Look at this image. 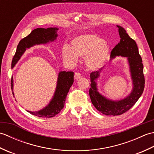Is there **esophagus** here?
Returning <instances> with one entry per match:
<instances>
[{
  "label": "esophagus",
  "instance_id": "34e87169",
  "mask_svg": "<svg viewBox=\"0 0 154 154\" xmlns=\"http://www.w3.org/2000/svg\"><path fill=\"white\" fill-rule=\"evenodd\" d=\"M80 78H81V75L79 73H78V72H77V73H75V79L76 80H78Z\"/></svg>",
  "mask_w": 154,
  "mask_h": 154
}]
</instances>
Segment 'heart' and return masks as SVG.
Wrapping results in <instances>:
<instances>
[{"label":"heart","instance_id":"1","mask_svg":"<svg viewBox=\"0 0 154 154\" xmlns=\"http://www.w3.org/2000/svg\"><path fill=\"white\" fill-rule=\"evenodd\" d=\"M65 60L74 63L78 56L85 57V62L91 70L102 67L110 54V45L103 38L94 34H83L75 37L71 47L64 45L61 50Z\"/></svg>","mask_w":154,"mask_h":154}]
</instances>
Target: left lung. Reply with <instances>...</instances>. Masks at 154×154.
<instances>
[{
    "label": "left lung",
    "mask_w": 154,
    "mask_h": 154,
    "mask_svg": "<svg viewBox=\"0 0 154 154\" xmlns=\"http://www.w3.org/2000/svg\"><path fill=\"white\" fill-rule=\"evenodd\" d=\"M116 26L119 28L120 40L111 51L110 60L117 56L127 58L133 85L131 92L126 97L120 100L108 99L99 92L97 87V80L100 77L103 69L90 74L89 96L91 102L97 110L110 116L120 115L132 107L141 97L145 84L142 60L139 54L136 42L129 36L124 28L120 26Z\"/></svg>",
    "instance_id": "1"
}]
</instances>
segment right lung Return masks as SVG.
I'll return each mask as SVG.
<instances>
[{
	"label": "right lung",
	"instance_id": "obj_1",
	"mask_svg": "<svg viewBox=\"0 0 154 154\" xmlns=\"http://www.w3.org/2000/svg\"><path fill=\"white\" fill-rule=\"evenodd\" d=\"M58 30L59 28H38L34 29L26 37L20 41L16 48V54L12 61V69L18 63L27 49L35 45L45 44L56 40L58 35ZM73 77L74 73L73 71H60L58 74L56 89L50 102L44 109L40 110L35 112L27 110L28 112L34 116L42 118H51L60 113L61 110L64 107L67 93L73 83ZM13 86L14 81L12 78L11 89L13 95H14L13 92Z\"/></svg>",
	"mask_w": 154,
	"mask_h": 154
}]
</instances>
